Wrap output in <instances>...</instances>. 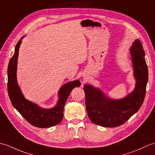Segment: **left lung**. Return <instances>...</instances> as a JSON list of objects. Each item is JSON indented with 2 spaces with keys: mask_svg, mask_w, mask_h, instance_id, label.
Wrapping results in <instances>:
<instances>
[{
  "mask_svg": "<svg viewBox=\"0 0 155 155\" xmlns=\"http://www.w3.org/2000/svg\"><path fill=\"white\" fill-rule=\"evenodd\" d=\"M130 51L137 83L134 90L127 97L111 100L105 97L101 90L89 84L84 85L87 114L94 124L104 127L120 126L136 113L143 103L149 73L143 47L139 39H136Z\"/></svg>",
  "mask_w": 155,
  "mask_h": 155,
  "instance_id": "left-lung-1",
  "label": "left lung"
}]
</instances>
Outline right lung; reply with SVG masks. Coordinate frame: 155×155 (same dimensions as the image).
<instances>
[{"instance_id":"obj_1","label":"right lung","mask_w":155,"mask_h":155,"mask_svg":"<svg viewBox=\"0 0 155 155\" xmlns=\"http://www.w3.org/2000/svg\"><path fill=\"white\" fill-rule=\"evenodd\" d=\"M21 43V41L20 40L16 45L15 53L10 60L8 67L7 89L10 100L18 113L33 126L38 128L54 126L62 120L64 104L67 98L74 87L80 86V81L76 80L63 85L59 91V99L57 106L51 109L41 108L35 103L25 99L16 81V66Z\"/></svg>"}]
</instances>
